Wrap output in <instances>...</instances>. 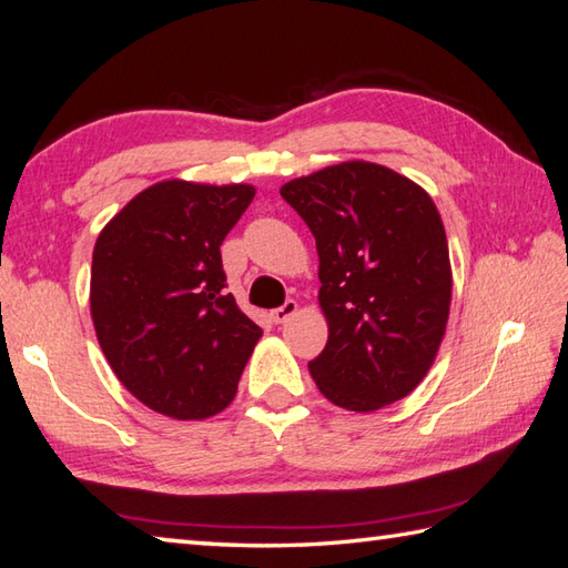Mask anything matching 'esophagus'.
Listing matches in <instances>:
<instances>
[{"mask_svg": "<svg viewBox=\"0 0 568 568\" xmlns=\"http://www.w3.org/2000/svg\"><path fill=\"white\" fill-rule=\"evenodd\" d=\"M297 310H300V307H297L295 300H287V303H285L283 307H277V310L271 312V320H273L275 324H283V322H287L291 317H295Z\"/></svg>", "mask_w": 568, "mask_h": 568, "instance_id": "1", "label": "esophagus"}]
</instances>
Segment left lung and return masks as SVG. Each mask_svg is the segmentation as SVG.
I'll use <instances>...</instances> for the list:
<instances>
[{
	"label": "left lung",
	"mask_w": 568,
	"mask_h": 568,
	"mask_svg": "<svg viewBox=\"0 0 568 568\" xmlns=\"http://www.w3.org/2000/svg\"><path fill=\"white\" fill-rule=\"evenodd\" d=\"M281 195L317 241L329 339L310 361L312 381L352 413L403 400L427 376L449 322L454 277L437 204L371 161L295 178Z\"/></svg>",
	"instance_id": "8db88e82"
}]
</instances>
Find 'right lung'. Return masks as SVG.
<instances>
[{
	"mask_svg": "<svg viewBox=\"0 0 568 568\" xmlns=\"http://www.w3.org/2000/svg\"><path fill=\"white\" fill-rule=\"evenodd\" d=\"M256 187L161 180L104 224L92 251L90 315L114 376L173 419L234 400L263 332L224 293L220 246Z\"/></svg>",
	"mask_w": 568,
	"mask_h": 568,
	"instance_id": "1",
	"label": "right lung"
}]
</instances>
